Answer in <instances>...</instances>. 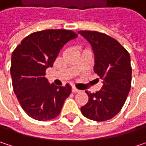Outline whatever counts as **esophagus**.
Returning a JSON list of instances; mask_svg holds the SVG:
<instances>
[{
	"instance_id": "34e87169",
	"label": "esophagus",
	"mask_w": 146,
	"mask_h": 146,
	"mask_svg": "<svg viewBox=\"0 0 146 146\" xmlns=\"http://www.w3.org/2000/svg\"><path fill=\"white\" fill-rule=\"evenodd\" d=\"M79 91H80V90H78V89L75 88V87H73V88H72V92H73V93H78Z\"/></svg>"
}]
</instances>
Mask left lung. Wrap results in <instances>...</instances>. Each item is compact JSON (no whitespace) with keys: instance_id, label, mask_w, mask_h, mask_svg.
<instances>
[{"instance_id":"obj_1","label":"left lung","mask_w":146,"mask_h":146,"mask_svg":"<svg viewBox=\"0 0 146 146\" xmlns=\"http://www.w3.org/2000/svg\"><path fill=\"white\" fill-rule=\"evenodd\" d=\"M92 46L94 71L102 80L96 93L86 91L89 102L81 112L89 119L102 122L115 117L122 109L131 88L132 68L128 50L114 38L97 31H78Z\"/></svg>"}]
</instances>
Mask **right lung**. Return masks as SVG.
Wrapping results in <instances>:
<instances>
[{
	"instance_id": "right-lung-1",
	"label": "right lung",
	"mask_w": 146,
	"mask_h": 146,
	"mask_svg": "<svg viewBox=\"0 0 146 146\" xmlns=\"http://www.w3.org/2000/svg\"><path fill=\"white\" fill-rule=\"evenodd\" d=\"M78 35L72 30L45 29L24 38L12 55L11 75L16 96L32 118L47 121L56 117L71 86L50 84L45 71L52 67L63 45Z\"/></svg>"
}]
</instances>
